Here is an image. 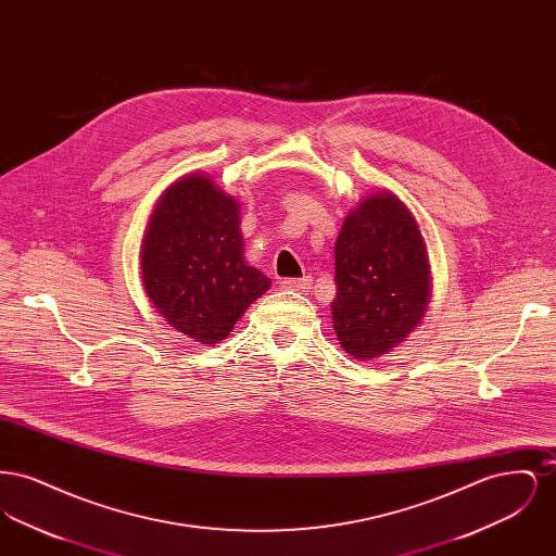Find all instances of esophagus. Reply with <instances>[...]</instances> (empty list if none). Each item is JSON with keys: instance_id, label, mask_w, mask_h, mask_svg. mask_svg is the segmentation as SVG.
<instances>
[{"instance_id": "34e87169", "label": "esophagus", "mask_w": 556, "mask_h": 556, "mask_svg": "<svg viewBox=\"0 0 556 556\" xmlns=\"http://www.w3.org/2000/svg\"><path fill=\"white\" fill-rule=\"evenodd\" d=\"M279 286H281L283 290L308 291L311 290V286H313V277H311V275H304V277H300V279H283V281H279Z\"/></svg>"}]
</instances>
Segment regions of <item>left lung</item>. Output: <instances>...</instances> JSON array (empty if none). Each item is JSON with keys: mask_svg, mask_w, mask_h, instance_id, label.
Returning <instances> with one entry per match:
<instances>
[{"mask_svg": "<svg viewBox=\"0 0 556 556\" xmlns=\"http://www.w3.org/2000/svg\"><path fill=\"white\" fill-rule=\"evenodd\" d=\"M333 329L345 352L370 361L421 323L429 261L413 214L392 193H375L348 214L336 241Z\"/></svg>", "mask_w": 556, "mask_h": 556, "instance_id": "8db88e82", "label": "left lung"}]
</instances>
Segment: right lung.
Wrapping results in <instances>:
<instances>
[{
    "instance_id": "add662e5",
    "label": "right lung",
    "mask_w": 556,
    "mask_h": 556,
    "mask_svg": "<svg viewBox=\"0 0 556 556\" xmlns=\"http://www.w3.org/2000/svg\"><path fill=\"white\" fill-rule=\"evenodd\" d=\"M141 279L160 317L202 344L225 340L270 286L243 263L238 202L200 175L162 195L143 239Z\"/></svg>"
}]
</instances>
